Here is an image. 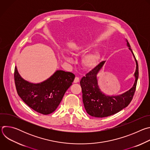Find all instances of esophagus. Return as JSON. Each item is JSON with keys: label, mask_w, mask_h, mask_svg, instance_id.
<instances>
[{"label": "esophagus", "mask_w": 150, "mask_h": 150, "mask_svg": "<svg viewBox=\"0 0 150 150\" xmlns=\"http://www.w3.org/2000/svg\"><path fill=\"white\" fill-rule=\"evenodd\" d=\"M79 81V78L78 77H75V79H74V83H77Z\"/></svg>", "instance_id": "esophagus-1"}]
</instances>
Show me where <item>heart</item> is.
I'll use <instances>...</instances> for the list:
<instances>
[{
  "instance_id": "obj_1",
  "label": "heart",
  "mask_w": 150,
  "mask_h": 150,
  "mask_svg": "<svg viewBox=\"0 0 150 150\" xmlns=\"http://www.w3.org/2000/svg\"><path fill=\"white\" fill-rule=\"evenodd\" d=\"M89 47V45L86 42H82L77 46H75L72 50V52L73 54H78L82 53L86 50ZM67 60L70 61V59L69 57H66ZM98 61V56L95 53H90L85 55L82 60V63L83 66L85 68H93L97 65Z\"/></svg>"
}]
</instances>
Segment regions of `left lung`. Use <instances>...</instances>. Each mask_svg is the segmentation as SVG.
Segmentation results:
<instances>
[{
	"instance_id": "8db88e82",
	"label": "left lung",
	"mask_w": 150,
	"mask_h": 150,
	"mask_svg": "<svg viewBox=\"0 0 150 150\" xmlns=\"http://www.w3.org/2000/svg\"><path fill=\"white\" fill-rule=\"evenodd\" d=\"M127 46L135 57L137 67L135 72V81L133 87L126 93L117 96H108L102 93L98 86L97 74L103 66L105 61L83 76L80 81L82 100L85 109L88 115L96 117H104L120 112L129 104L134 96L138 79V65L135 56L127 41Z\"/></svg>"
}]
</instances>
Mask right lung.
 Returning a JSON list of instances; mask_svg holds the SVG:
<instances>
[{
    "label": "right lung",
    "mask_w": 150,
    "mask_h": 150,
    "mask_svg": "<svg viewBox=\"0 0 150 150\" xmlns=\"http://www.w3.org/2000/svg\"><path fill=\"white\" fill-rule=\"evenodd\" d=\"M75 77L72 72L57 71L45 81L33 83L21 78L16 67L14 71L18 94L30 108L43 115H49L56 110Z\"/></svg>",
    "instance_id": "right-lung-1"
}]
</instances>
